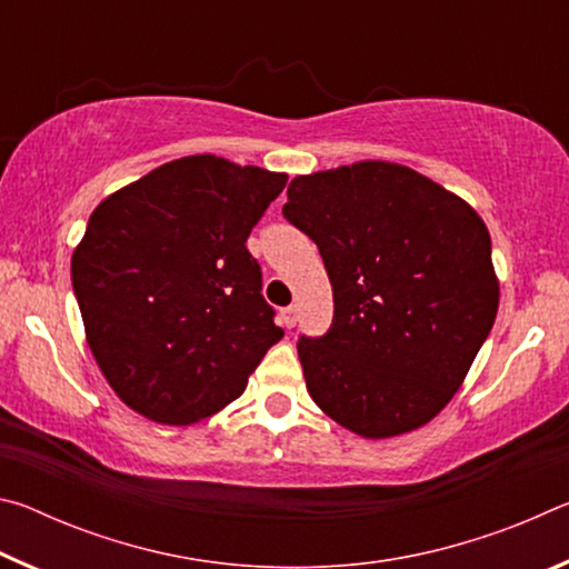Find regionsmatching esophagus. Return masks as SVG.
Segmentation results:
<instances>
[{"label":"esophagus","instance_id":"34e87169","mask_svg":"<svg viewBox=\"0 0 569 569\" xmlns=\"http://www.w3.org/2000/svg\"><path fill=\"white\" fill-rule=\"evenodd\" d=\"M296 321H298V311H296V306H288V308H283V311H281V323L286 326V329H293Z\"/></svg>","mask_w":569,"mask_h":569}]
</instances>
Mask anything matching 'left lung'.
<instances>
[{
    "instance_id": "obj_1",
    "label": "left lung",
    "mask_w": 569,
    "mask_h": 569,
    "mask_svg": "<svg viewBox=\"0 0 569 569\" xmlns=\"http://www.w3.org/2000/svg\"><path fill=\"white\" fill-rule=\"evenodd\" d=\"M283 216L319 246L333 288L329 333L298 341L311 399L363 439L429 423L497 319L485 220L387 160L293 178Z\"/></svg>"
}]
</instances>
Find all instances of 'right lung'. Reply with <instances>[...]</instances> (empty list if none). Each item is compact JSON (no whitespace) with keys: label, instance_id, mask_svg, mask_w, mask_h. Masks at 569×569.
<instances>
[{"label":"right lung","instance_id":"1","mask_svg":"<svg viewBox=\"0 0 569 569\" xmlns=\"http://www.w3.org/2000/svg\"><path fill=\"white\" fill-rule=\"evenodd\" d=\"M286 180L188 156L92 210L72 288L94 361L140 417L172 427L213 417L283 339L246 240Z\"/></svg>","mask_w":569,"mask_h":569}]
</instances>
